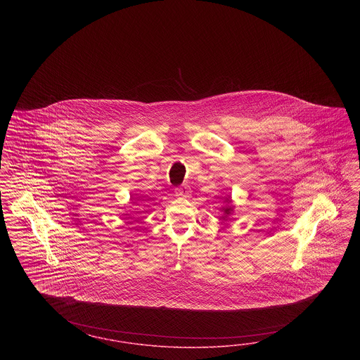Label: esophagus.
I'll list each match as a JSON object with an SVG mask.
<instances>
[{
	"instance_id": "34e87169",
	"label": "esophagus",
	"mask_w": 360,
	"mask_h": 360,
	"mask_svg": "<svg viewBox=\"0 0 360 360\" xmlns=\"http://www.w3.org/2000/svg\"><path fill=\"white\" fill-rule=\"evenodd\" d=\"M175 196H178V198H188L190 194H191V190H190V187L188 186L185 185L182 186V187H176L175 188Z\"/></svg>"
}]
</instances>
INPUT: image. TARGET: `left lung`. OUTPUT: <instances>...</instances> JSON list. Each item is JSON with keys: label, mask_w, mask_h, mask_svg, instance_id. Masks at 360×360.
I'll list each match as a JSON object with an SVG mask.
<instances>
[{"label": "left lung", "mask_w": 360, "mask_h": 360, "mask_svg": "<svg viewBox=\"0 0 360 360\" xmlns=\"http://www.w3.org/2000/svg\"><path fill=\"white\" fill-rule=\"evenodd\" d=\"M229 211H231V207L224 208V212H226V214H229Z\"/></svg>", "instance_id": "obj_1"}]
</instances>
